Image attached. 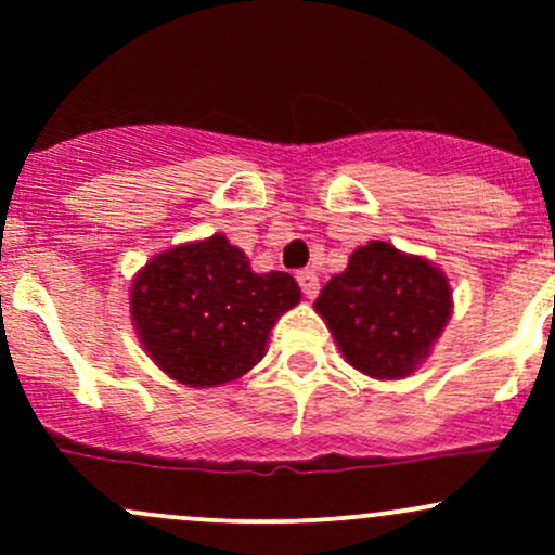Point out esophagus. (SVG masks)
<instances>
[{"mask_svg":"<svg viewBox=\"0 0 555 555\" xmlns=\"http://www.w3.org/2000/svg\"><path fill=\"white\" fill-rule=\"evenodd\" d=\"M298 284H300V289H304V295L306 298H317V293H319V279H317V273L311 271V268H306V271H300L298 273Z\"/></svg>","mask_w":555,"mask_h":555,"instance_id":"1","label":"esophagus"}]
</instances>
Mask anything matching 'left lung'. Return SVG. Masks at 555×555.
I'll use <instances>...</instances> for the list:
<instances>
[{"mask_svg":"<svg viewBox=\"0 0 555 555\" xmlns=\"http://www.w3.org/2000/svg\"><path fill=\"white\" fill-rule=\"evenodd\" d=\"M354 371L378 382L416 373L453 311L449 276L389 242L357 246L313 304Z\"/></svg>","mask_w":555,"mask_h":555,"instance_id":"1","label":"left lung"}]
</instances>
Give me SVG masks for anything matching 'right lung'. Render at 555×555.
<instances>
[{"instance_id": "add662e5", "label": "right lung", "mask_w": 555, "mask_h": 555, "mask_svg": "<svg viewBox=\"0 0 555 555\" xmlns=\"http://www.w3.org/2000/svg\"><path fill=\"white\" fill-rule=\"evenodd\" d=\"M131 322L150 360L173 382H236L266 357L268 335L300 304L289 273H255L222 233L150 257L131 282Z\"/></svg>"}]
</instances>
